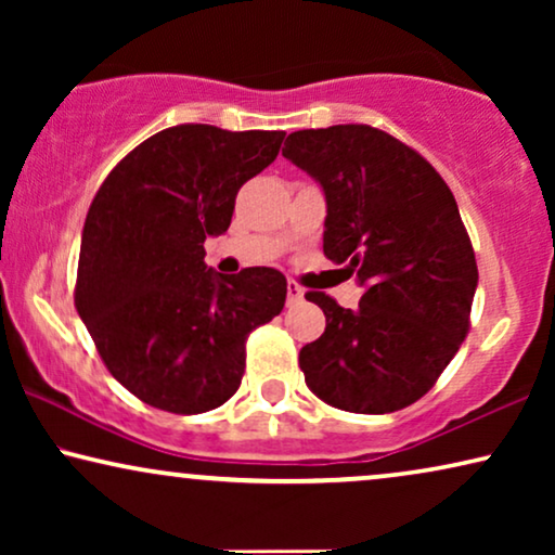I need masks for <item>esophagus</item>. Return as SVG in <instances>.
Here are the masks:
<instances>
[{
  "mask_svg": "<svg viewBox=\"0 0 555 555\" xmlns=\"http://www.w3.org/2000/svg\"><path fill=\"white\" fill-rule=\"evenodd\" d=\"M302 295H306V291L298 283H287V306H295V302L302 300Z\"/></svg>",
  "mask_w": 555,
  "mask_h": 555,
  "instance_id": "1",
  "label": "esophagus"
}]
</instances>
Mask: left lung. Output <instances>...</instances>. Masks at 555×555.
I'll list each match as a JSON object with an SVG mask.
<instances>
[{
  "instance_id": "8db88e82",
  "label": "left lung",
  "mask_w": 555,
  "mask_h": 555,
  "mask_svg": "<svg viewBox=\"0 0 555 555\" xmlns=\"http://www.w3.org/2000/svg\"><path fill=\"white\" fill-rule=\"evenodd\" d=\"M283 156L323 186V253L359 278V308L310 291L325 331L300 348L308 389L356 414L427 393L469 331L477 262L457 202L422 154L363 124L306 128Z\"/></svg>"
}]
</instances>
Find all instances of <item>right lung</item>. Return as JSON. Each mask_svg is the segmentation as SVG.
I'll use <instances>...</instances> for the list:
<instances>
[{
    "mask_svg": "<svg viewBox=\"0 0 555 555\" xmlns=\"http://www.w3.org/2000/svg\"><path fill=\"white\" fill-rule=\"evenodd\" d=\"M283 131L164 128L120 158L82 227L75 308L105 369L149 406L202 414L240 389L245 344L285 306L272 268L222 278L204 240L227 232L240 186Z\"/></svg>",
    "mask_w": 555,
    "mask_h": 555,
    "instance_id": "1",
    "label": "right lung"
}]
</instances>
